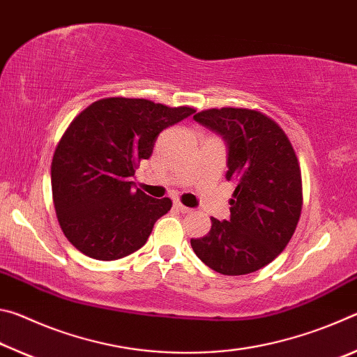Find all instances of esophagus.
I'll return each instance as SVG.
<instances>
[{"instance_id":"obj_1","label":"esophagus","mask_w":357,"mask_h":357,"mask_svg":"<svg viewBox=\"0 0 357 357\" xmlns=\"http://www.w3.org/2000/svg\"><path fill=\"white\" fill-rule=\"evenodd\" d=\"M174 208H176V209L179 211V213H183V214H189V213H192V209H190V208L184 206V204H181L179 202L174 203Z\"/></svg>"}]
</instances>
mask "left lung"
Instances as JSON below:
<instances>
[{"label": "left lung", "mask_w": 357, "mask_h": 357, "mask_svg": "<svg viewBox=\"0 0 357 357\" xmlns=\"http://www.w3.org/2000/svg\"><path fill=\"white\" fill-rule=\"evenodd\" d=\"M193 119L227 144V179L236 183L228 220H213L190 239L202 261L223 275H244L285 249L299 222L302 183L298 157L279 124L247 108H211Z\"/></svg>", "instance_id": "1"}]
</instances>
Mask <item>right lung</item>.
<instances>
[{
  "mask_svg": "<svg viewBox=\"0 0 357 357\" xmlns=\"http://www.w3.org/2000/svg\"><path fill=\"white\" fill-rule=\"evenodd\" d=\"M195 110L146 99L108 98L72 121L52 162L53 204L64 236L102 261L128 257L172 208L134 189L135 167L153 154L157 137Z\"/></svg>",
  "mask_w": 357,
  "mask_h": 357,
  "instance_id": "1",
  "label": "right lung"
}]
</instances>
